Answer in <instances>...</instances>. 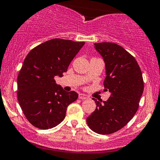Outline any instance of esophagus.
Returning a JSON list of instances; mask_svg holds the SVG:
<instances>
[{
	"instance_id": "1",
	"label": "esophagus",
	"mask_w": 160,
	"mask_h": 160,
	"mask_svg": "<svg viewBox=\"0 0 160 160\" xmlns=\"http://www.w3.org/2000/svg\"><path fill=\"white\" fill-rule=\"evenodd\" d=\"M79 98L82 99V100H85V99L88 98V96H87V95H86L85 94L80 93V94H79Z\"/></svg>"
}]
</instances>
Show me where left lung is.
<instances>
[{
	"label": "left lung",
	"mask_w": 160,
	"mask_h": 160,
	"mask_svg": "<svg viewBox=\"0 0 160 160\" xmlns=\"http://www.w3.org/2000/svg\"><path fill=\"white\" fill-rule=\"evenodd\" d=\"M94 47L105 64L104 87L111 96L106 102L92 98L97 106L86 122L95 132L109 135L132 119L138 109L144 81L135 58L120 45L103 42L94 43Z\"/></svg>",
	"instance_id": "left-lung-1"
}]
</instances>
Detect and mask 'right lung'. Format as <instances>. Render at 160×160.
<instances>
[{"mask_svg": "<svg viewBox=\"0 0 160 160\" xmlns=\"http://www.w3.org/2000/svg\"><path fill=\"white\" fill-rule=\"evenodd\" d=\"M84 42L52 39L37 46L23 62L17 78V97L27 120L41 129L63 121L68 106L78 94L65 91L54 78H62Z\"/></svg>", "mask_w": 160, "mask_h": 160, "instance_id": "obj_1", "label": "right lung"}]
</instances>
